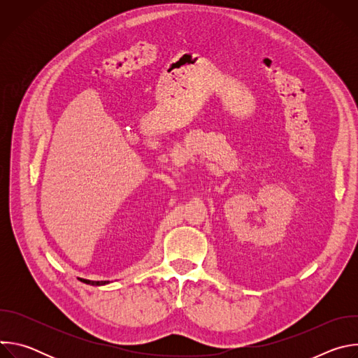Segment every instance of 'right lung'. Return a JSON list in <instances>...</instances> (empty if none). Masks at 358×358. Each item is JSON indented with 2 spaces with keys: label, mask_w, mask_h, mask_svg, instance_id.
Returning a JSON list of instances; mask_svg holds the SVG:
<instances>
[{
  "label": "right lung",
  "mask_w": 358,
  "mask_h": 358,
  "mask_svg": "<svg viewBox=\"0 0 358 358\" xmlns=\"http://www.w3.org/2000/svg\"><path fill=\"white\" fill-rule=\"evenodd\" d=\"M83 283H87V285H92V286H101V285H106L109 283L108 280H87V279H80Z\"/></svg>",
  "instance_id": "right-lung-1"
}]
</instances>
